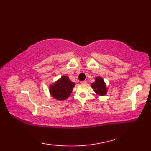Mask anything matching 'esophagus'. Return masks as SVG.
Here are the masks:
<instances>
[{
  "instance_id": "obj_1",
  "label": "esophagus",
  "mask_w": 151,
  "mask_h": 151,
  "mask_svg": "<svg viewBox=\"0 0 151 151\" xmlns=\"http://www.w3.org/2000/svg\"><path fill=\"white\" fill-rule=\"evenodd\" d=\"M87 83V81H81V84H85Z\"/></svg>"
}]
</instances>
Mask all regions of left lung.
<instances>
[{
	"instance_id": "8db88e82",
	"label": "left lung",
	"mask_w": 151,
	"mask_h": 151,
	"mask_svg": "<svg viewBox=\"0 0 151 151\" xmlns=\"http://www.w3.org/2000/svg\"><path fill=\"white\" fill-rule=\"evenodd\" d=\"M91 87L96 93L99 95H104L106 93L107 89L106 88V84L103 79L101 77L95 78V82L92 83Z\"/></svg>"
}]
</instances>
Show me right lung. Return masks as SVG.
Here are the masks:
<instances>
[{"mask_svg": "<svg viewBox=\"0 0 151 151\" xmlns=\"http://www.w3.org/2000/svg\"><path fill=\"white\" fill-rule=\"evenodd\" d=\"M75 84L71 82L66 76H62L55 84L50 86V93L57 100H65L72 93Z\"/></svg>", "mask_w": 151, "mask_h": 151, "instance_id": "add662e5", "label": "right lung"}]
</instances>
